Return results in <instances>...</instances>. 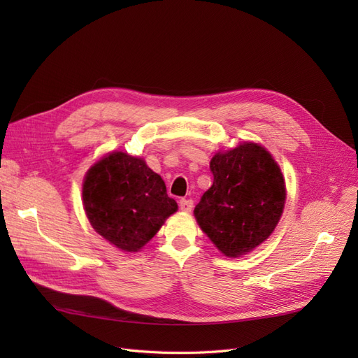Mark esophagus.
Masks as SVG:
<instances>
[{
	"mask_svg": "<svg viewBox=\"0 0 358 358\" xmlns=\"http://www.w3.org/2000/svg\"><path fill=\"white\" fill-rule=\"evenodd\" d=\"M179 208H180V210L182 212H191L192 210V208H194V203H192V200H185V199H182L180 201H179Z\"/></svg>",
	"mask_w": 358,
	"mask_h": 358,
	"instance_id": "esophagus-1",
	"label": "esophagus"
}]
</instances>
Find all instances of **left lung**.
<instances>
[{"mask_svg":"<svg viewBox=\"0 0 358 358\" xmlns=\"http://www.w3.org/2000/svg\"><path fill=\"white\" fill-rule=\"evenodd\" d=\"M210 170L213 183L194 216L220 252L239 258L275 231L285 208V179L273 155L255 142L218 150Z\"/></svg>","mask_w":358,"mask_h":358,"instance_id":"1","label":"left lung"}]
</instances>
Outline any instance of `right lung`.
<instances>
[{
    "label": "right lung",
    "instance_id": "obj_1",
    "mask_svg": "<svg viewBox=\"0 0 358 358\" xmlns=\"http://www.w3.org/2000/svg\"><path fill=\"white\" fill-rule=\"evenodd\" d=\"M82 201L92 229L122 252H138L178 212L162 178L142 157L103 155L86 171Z\"/></svg>",
    "mask_w": 358,
    "mask_h": 358
}]
</instances>
